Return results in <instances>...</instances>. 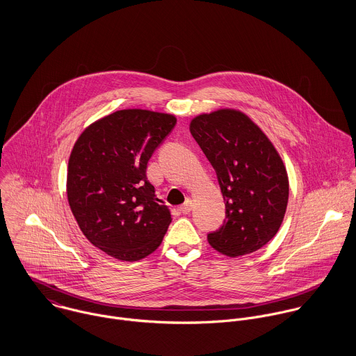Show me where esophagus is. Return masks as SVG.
<instances>
[{
    "mask_svg": "<svg viewBox=\"0 0 356 356\" xmlns=\"http://www.w3.org/2000/svg\"><path fill=\"white\" fill-rule=\"evenodd\" d=\"M192 207H193V202L191 200V199H188L185 204H182L181 207H179V209L184 212V213H189L191 211H192Z\"/></svg>",
    "mask_w": 356,
    "mask_h": 356,
    "instance_id": "34e87169",
    "label": "esophagus"
}]
</instances>
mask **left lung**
I'll use <instances>...</instances> for the list:
<instances>
[{
	"label": "left lung",
	"instance_id": "obj_1",
	"mask_svg": "<svg viewBox=\"0 0 356 356\" xmlns=\"http://www.w3.org/2000/svg\"><path fill=\"white\" fill-rule=\"evenodd\" d=\"M191 133L216 171L226 207L223 225L207 236L209 245L230 257L260 250L280 230L288 205L289 181L280 153L237 109L193 118Z\"/></svg>",
	"mask_w": 356,
	"mask_h": 356
}]
</instances>
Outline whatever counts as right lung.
Instances as JSON below:
<instances>
[{"label": "right lung", "mask_w": 356, "mask_h": 356, "mask_svg": "<svg viewBox=\"0 0 356 356\" xmlns=\"http://www.w3.org/2000/svg\"><path fill=\"white\" fill-rule=\"evenodd\" d=\"M175 123L170 113L116 111L86 127L71 151V211L85 237L115 259L137 261L152 254L171 223L147 164Z\"/></svg>", "instance_id": "obj_1"}]
</instances>
